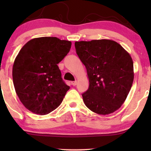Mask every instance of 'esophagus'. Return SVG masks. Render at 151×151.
I'll return each mask as SVG.
<instances>
[{
    "label": "esophagus",
    "instance_id": "obj_1",
    "mask_svg": "<svg viewBox=\"0 0 151 151\" xmlns=\"http://www.w3.org/2000/svg\"><path fill=\"white\" fill-rule=\"evenodd\" d=\"M77 81H72V84L73 86H76L77 85Z\"/></svg>",
    "mask_w": 151,
    "mask_h": 151
}]
</instances>
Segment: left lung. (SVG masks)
<instances>
[{
	"mask_svg": "<svg viewBox=\"0 0 151 151\" xmlns=\"http://www.w3.org/2000/svg\"><path fill=\"white\" fill-rule=\"evenodd\" d=\"M76 52L87 72L89 86L83 101L94 113L107 115L122 106L132 86L134 72L131 55L111 40L74 43Z\"/></svg>",
	"mask_w": 151,
	"mask_h": 151,
	"instance_id": "1",
	"label": "left lung"
}]
</instances>
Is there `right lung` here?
<instances>
[{
  "label": "right lung",
  "mask_w": 151,
  "mask_h": 151,
  "mask_svg": "<svg viewBox=\"0 0 151 151\" xmlns=\"http://www.w3.org/2000/svg\"><path fill=\"white\" fill-rule=\"evenodd\" d=\"M71 46L70 41L55 37L34 38L17 55L13 66V84L20 101L32 113L46 115L52 111L70 89L58 64Z\"/></svg>",
  "instance_id": "add662e5"
}]
</instances>
